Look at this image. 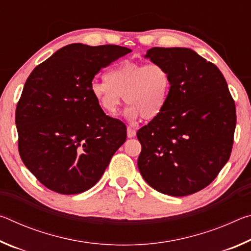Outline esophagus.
<instances>
[{"mask_svg": "<svg viewBox=\"0 0 251 251\" xmlns=\"http://www.w3.org/2000/svg\"><path fill=\"white\" fill-rule=\"evenodd\" d=\"M135 136H136V130L131 128V127H128V128H127V137L133 138Z\"/></svg>", "mask_w": 251, "mask_h": 251, "instance_id": "obj_1", "label": "esophagus"}]
</instances>
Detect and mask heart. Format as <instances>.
<instances>
[{
	"instance_id": "obj_1",
	"label": "heart",
	"mask_w": 251,
	"mask_h": 251,
	"mask_svg": "<svg viewBox=\"0 0 251 251\" xmlns=\"http://www.w3.org/2000/svg\"><path fill=\"white\" fill-rule=\"evenodd\" d=\"M105 78L92 83L93 97L106 113L115 114L124 96L129 104L125 110L128 120L158 117L166 107L173 86L171 72L161 63L125 61L110 69Z\"/></svg>"
}]
</instances>
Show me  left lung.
<instances>
[{"label": "left lung", "mask_w": 251, "mask_h": 251, "mask_svg": "<svg viewBox=\"0 0 251 251\" xmlns=\"http://www.w3.org/2000/svg\"><path fill=\"white\" fill-rule=\"evenodd\" d=\"M144 57L167 66L173 86L163 113L137 131V166L157 192L188 196L209 185L230 157L235 101L218 67L192 49L152 48Z\"/></svg>", "instance_id": "8db88e82"}]
</instances>
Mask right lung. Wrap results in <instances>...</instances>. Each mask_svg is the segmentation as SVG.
<instances>
[{
  "label": "right lung",
  "mask_w": 251,
  "mask_h": 251,
  "mask_svg": "<svg viewBox=\"0 0 251 251\" xmlns=\"http://www.w3.org/2000/svg\"><path fill=\"white\" fill-rule=\"evenodd\" d=\"M130 52L117 45L70 44L29 74L15 113L19 151L46 188L86 192L125 143V124L101 110L91 85L100 69Z\"/></svg>",
  "instance_id": "add662e5"
}]
</instances>
